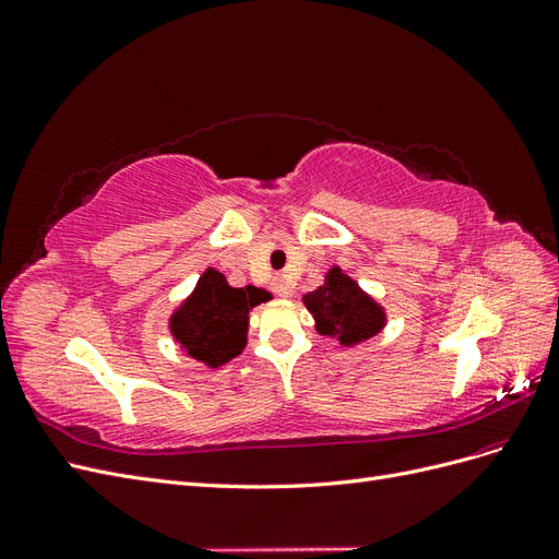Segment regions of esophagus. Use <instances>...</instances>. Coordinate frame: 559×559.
Instances as JSON below:
<instances>
[{
    "label": "esophagus",
    "instance_id": "34e87169",
    "mask_svg": "<svg viewBox=\"0 0 559 559\" xmlns=\"http://www.w3.org/2000/svg\"><path fill=\"white\" fill-rule=\"evenodd\" d=\"M273 292L277 294V296H282V298H289L292 294H294V286L286 282L284 277H275L273 280Z\"/></svg>",
    "mask_w": 559,
    "mask_h": 559
}]
</instances>
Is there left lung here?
<instances>
[{"label": "left lung", "instance_id": "8db88e82", "mask_svg": "<svg viewBox=\"0 0 559 559\" xmlns=\"http://www.w3.org/2000/svg\"><path fill=\"white\" fill-rule=\"evenodd\" d=\"M302 302L314 317L317 331L335 337L343 347L368 341L386 324L382 306L337 265L329 270L319 289L302 296Z\"/></svg>", "mask_w": 559, "mask_h": 559}]
</instances>
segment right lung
<instances>
[{"label":"right lung","mask_w":559,"mask_h":559,"mask_svg":"<svg viewBox=\"0 0 559 559\" xmlns=\"http://www.w3.org/2000/svg\"><path fill=\"white\" fill-rule=\"evenodd\" d=\"M270 298L251 284L235 289L218 270L207 267L193 294L170 317V331L189 357L218 368L245 349L249 310Z\"/></svg>","instance_id":"add662e5"}]
</instances>
